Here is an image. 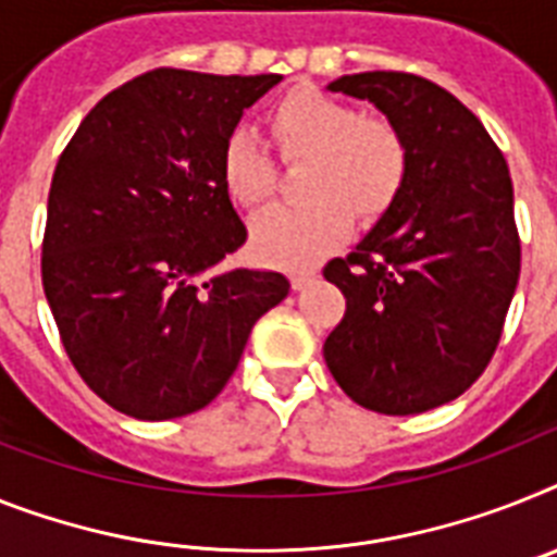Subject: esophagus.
<instances>
[{
	"label": "esophagus",
	"instance_id": "obj_1",
	"mask_svg": "<svg viewBox=\"0 0 557 557\" xmlns=\"http://www.w3.org/2000/svg\"><path fill=\"white\" fill-rule=\"evenodd\" d=\"M314 280V269H294L292 271V286L300 292V288H306L308 283Z\"/></svg>",
	"mask_w": 557,
	"mask_h": 557
}]
</instances>
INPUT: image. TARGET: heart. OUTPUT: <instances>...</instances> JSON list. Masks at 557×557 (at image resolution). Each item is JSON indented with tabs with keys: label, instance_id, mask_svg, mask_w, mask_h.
<instances>
[{
	"label": "heart",
	"instance_id": "heart-1",
	"mask_svg": "<svg viewBox=\"0 0 557 557\" xmlns=\"http://www.w3.org/2000/svg\"><path fill=\"white\" fill-rule=\"evenodd\" d=\"M283 158H306L292 207H274L251 223V246L269 263H300L331 249L348 232L350 212L376 221L399 200L410 175V149L394 121L362 115L314 87L280 96L265 112ZM228 198L255 209L274 191V161L255 135L232 133L221 152Z\"/></svg>",
	"mask_w": 557,
	"mask_h": 557
}]
</instances>
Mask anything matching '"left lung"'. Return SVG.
I'll return each mask as SVG.
<instances>
[{"mask_svg":"<svg viewBox=\"0 0 557 557\" xmlns=\"http://www.w3.org/2000/svg\"><path fill=\"white\" fill-rule=\"evenodd\" d=\"M329 90L394 121L410 175L357 249L322 269L345 294L325 366L362 408L424 413L465 394L502 339L521 274L507 161L473 112L422 76L373 70Z\"/></svg>","mask_w":557,"mask_h":557,"instance_id":"left-lung-1","label":"left lung"}]
</instances>
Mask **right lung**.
Segmentation results:
<instances>
[{
  "label": "right lung",
  "instance_id": "add662e5",
  "mask_svg": "<svg viewBox=\"0 0 557 557\" xmlns=\"http://www.w3.org/2000/svg\"><path fill=\"white\" fill-rule=\"evenodd\" d=\"M280 78L149 70L107 92L55 163L41 286L73 368L121 413L207 408L288 294L280 271H214L246 243L223 144Z\"/></svg>",
  "mask_w": 557,
  "mask_h": 557
}]
</instances>
